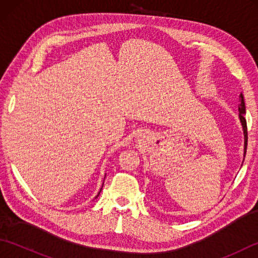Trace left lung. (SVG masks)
<instances>
[{
	"mask_svg": "<svg viewBox=\"0 0 258 258\" xmlns=\"http://www.w3.org/2000/svg\"><path fill=\"white\" fill-rule=\"evenodd\" d=\"M240 104L238 105V111H239V119L240 123L243 125L244 130V136H245V154H246V149H247V124H246V118L244 117L245 115V103H244V97L240 94Z\"/></svg>",
	"mask_w": 258,
	"mask_h": 258,
	"instance_id": "obj_1",
	"label": "left lung"
}]
</instances>
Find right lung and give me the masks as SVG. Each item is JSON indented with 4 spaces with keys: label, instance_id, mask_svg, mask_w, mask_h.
I'll return each instance as SVG.
<instances>
[{
    "label": "right lung",
    "instance_id": "add662e5",
    "mask_svg": "<svg viewBox=\"0 0 258 258\" xmlns=\"http://www.w3.org/2000/svg\"><path fill=\"white\" fill-rule=\"evenodd\" d=\"M98 194H100V193H98ZM97 196H98V195H97ZM97 196H96V197H97ZM96 197H95V199H96Z\"/></svg>",
    "mask_w": 258,
    "mask_h": 258
}]
</instances>
